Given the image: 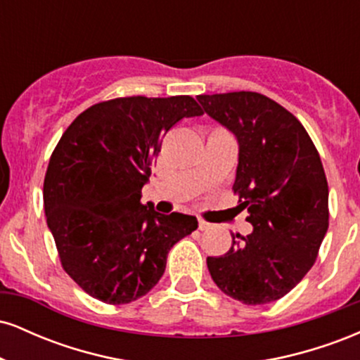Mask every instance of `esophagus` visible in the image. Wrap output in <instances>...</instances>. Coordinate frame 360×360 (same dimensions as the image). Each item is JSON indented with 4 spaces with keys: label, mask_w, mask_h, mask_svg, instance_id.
I'll list each match as a JSON object with an SVG mask.
<instances>
[{
    "label": "esophagus",
    "mask_w": 360,
    "mask_h": 360,
    "mask_svg": "<svg viewBox=\"0 0 360 360\" xmlns=\"http://www.w3.org/2000/svg\"><path fill=\"white\" fill-rule=\"evenodd\" d=\"M198 226H200L201 232H205V230L212 229V223H208V221H205V220H200V221H198Z\"/></svg>",
    "instance_id": "34e87169"
}]
</instances>
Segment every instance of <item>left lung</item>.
Returning a JSON list of instances; mask_svg holds the SVG:
<instances>
[{"instance_id":"left-lung-1","label":"left lung","mask_w":360,"mask_h":360,"mask_svg":"<svg viewBox=\"0 0 360 360\" xmlns=\"http://www.w3.org/2000/svg\"><path fill=\"white\" fill-rule=\"evenodd\" d=\"M198 101L237 139L233 191L252 223L247 237L232 235L225 255L206 259L208 271L230 298L271 303L307 276L328 230L320 155L295 115L264 94H201Z\"/></svg>"}]
</instances>
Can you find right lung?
Wrapping results in <instances>:
<instances>
[{"instance_id":"right-lung-1","label":"right lung","mask_w":360,"mask_h":360,"mask_svg":"<svg viewBox=\"0 0 360 360\" xmlns=\"http://www.w3.org/2000/svg\"><path fill=\"white\" fill-rule=\"evenodd\" d=\"M203 115L191 96L117 98L91 106L64 131L44 181V208L62 267L93 298L125 304L146 296L167 254L198 229L186 213L142 205L160 139Z\"/></svg>"}]
</instances>
